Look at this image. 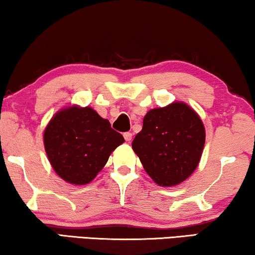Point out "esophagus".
Wrapping results in <instances>:
<instances>
[{
  "label": "esophagus",
  "instance_id": "1",
  "mask_svg": "<svg viewBox=\"0 0 255 255\" xmlns=\"http://www.w3.org/2000/svg\"><path fill=\"white\" fill-rule=\"evenodd\" d=\"M124 139L128 142H130L132 140V133H131V132H125V133H124Z\"/></svg>",
  "mask_w": 255,
  "mask_h": 255
}]
</instances>
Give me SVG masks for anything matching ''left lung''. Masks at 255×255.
<instances>
[{"label": "left lung", "instance_id": "left-lung-1", "mask_svg": "<svg viewBox=\"0 0 255 255\" xmlns=\"http://www.w3.org/2000/svg\"><path fill=\"white\" fill-rule=\"evenodd\" d=\"M204 144L201 117L187 103L175 101L145 115L132 149L156 184L174 187L197 168Z\"/></svg>", "mask_w": 255, "mask_h": 255}]
</instances>
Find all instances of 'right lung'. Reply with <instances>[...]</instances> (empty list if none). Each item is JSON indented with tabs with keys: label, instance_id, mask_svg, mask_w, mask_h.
Segmentation results:
<instances>
[{
	"label": "right lung",
	"instance_id": "obj_1",
	"mask_svg": "<svg viewBox=\"0 0 255 255\" xmlns=\"http://www.w3.org/2000/svg\"><path fill=\"white\" fill-rule=\"evenodd\" d=\"M44 146L54 172L71 184L95 179L124 138L92 107L61 108L44 131Z\"/></svg>",
	"mask_w": 255,
	"mask_h": 255
}]
</instances>
